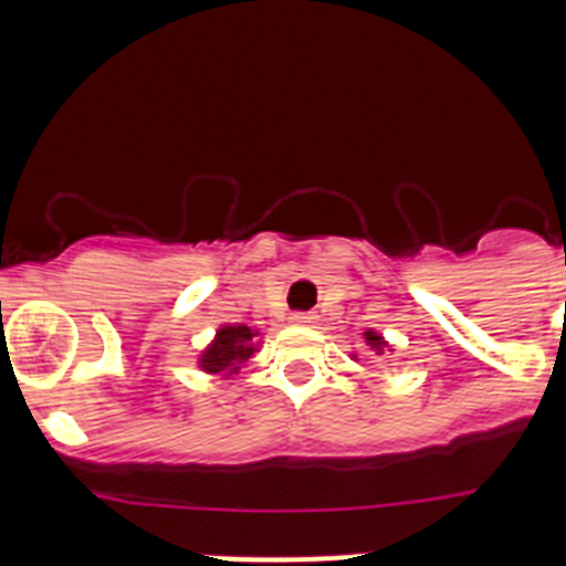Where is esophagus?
I'll return each instance as SVG.
<instances>
[{"label":"esophagus","instance_id":"1","mask_svg":"<svg viewBox=\"0 0 566 566\" xmlns=\"http://www.w3.org/2000/svg\"><path fill=\"white\" fill-rule=\"evenodd\" d=\"M292 323H297V326H314V323H317V314H314V312H297V314H292Z\"/></svg>","mask_w":566,"mask_h":566}]
</instances>
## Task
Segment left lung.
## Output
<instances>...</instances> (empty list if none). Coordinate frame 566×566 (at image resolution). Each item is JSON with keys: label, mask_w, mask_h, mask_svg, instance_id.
Returning a JSON list of instances; mask_svg holds the SVG:
<instances>
[{"label": "left lung", "mask_w": 566, "mask_h": 566, "mask_svg": "<svg viewBox=\"0 0 566 566\" xmlns=\"http://www.w3.org/2000/svg\"><path fill=\"white\" fill-rule=\"evenodd\" d=\"M363 339H365V345H368V348H371L374 354H385V352H388V343H385V337L379 332H374V328L363 332ZM352 359H357V354H354Z\"/></svg>", "instance_id": "left-lung-1"}]
</instances>
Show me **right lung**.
Returning <instances> with one entry per match:
<instances>
[{
    "instance_id": "right-lung-1",
    "label": "right lung",
    "mask_w": 566,
    "mask_h": 566,
    "mask_svg": "<svg viewBox=\"0 0 566 566\" xmlns=\"http://www.w3.org/2000/svg\"><path fill=\"white\" fill-rule=\"evenodd\" d=\"M260 332L252 326H243V323H234V326H221L214 332L212 343L198 354V368L207 374H218V377L229 379L232 374H238L249 359L258 354Z\"/></svg>"
}]
</instances>
